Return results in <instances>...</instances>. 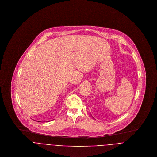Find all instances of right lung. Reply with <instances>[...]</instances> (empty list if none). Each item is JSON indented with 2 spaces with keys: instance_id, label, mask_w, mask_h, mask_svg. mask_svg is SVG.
I'll list each match as a JSON object with an SVG mask.
<instances>
[{
  "instance_id": "add662e5",
  "label": "right lung",
  "mask_w": 157,
  "mask_h": 157,
  "mask_svg": "<svg viewBox=\"0 0 157 157\" xmlns=\"http://www.w3.org/2000/svg\"><path fill=\"white\" fill-rule=\"evenodd\" d=\"M38 122H39V121H38Z\"/></svg>"
}]
</instances>
